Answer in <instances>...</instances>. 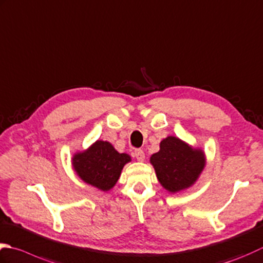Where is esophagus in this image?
Returning a JSON list of instances; mask_svg holds the SVG:
<instances>
[{"label": "esophagus", "instance_id": "34e87169", "mask_svg": "<svg viewBox=\"0 0 263 263\" xmlns=\"http://www.w3.org/2000/svg\"><path fill=\"white\" fill-rule=\"evenodd\" d=\"M135 157L137 158V161L143 162L145 161V153H143L141 149H137V151L135 152Z\"/></svg>", "mask_w": 263, "mask_h": 263}]
</instances>
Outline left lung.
Listing matches in <instances>:
<instances>
[{
	"instance_id": "left-lung-1",
	"label": "left lung",
	"mask_w": 263,
	"mask_h": 263,
	"mask_svg": "<svg viewBox=\"0 0 263 263\" xmlns=\"http://www.w3.org/2000/svg\"><path fill=\"white\" fill-rule=\"evenodd\" d=\"M149 162L162 187L177 194L196 183L206 165V156L203 149L168 136L159 143V151L153 154Z\"/></svg>"
}]
</instances>
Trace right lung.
<instances>
[{
  "label": "right lung",
  "instance_id": "right-lung-1",
  "mask_svg": "<svg viewBox=\"0 0 263 263\" xmlns=\"http://www.w3.org/2000/svg\"><path fill=\"white\" fill-rule=\"evenodd\" d=\"M128 162H131L130 155L118 153L110 142L102 140H97L71 157V165L82 181L102 192L114 188Z\"/></svg>",
  "mask_w": 263,
  "mask_h": 263
}]
</instances>
